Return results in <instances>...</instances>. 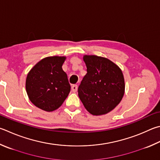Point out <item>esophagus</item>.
<instances>
[{
	"label": "esophagus",
	"instance_id": "34e87169",
	"mask_svg": "<svg viewBox=\"0 0 160 160\" xmlns=\"http://www.w3.org/2000/svg\"><path fill=\"white\" fill-rule=\"evenodd\" d=\"M71 90L72 92H76L78 90V85H73L71 87Z\"/></svg>",
	"mask_w": 160,
	"mask_h": 160
}]
</instances>
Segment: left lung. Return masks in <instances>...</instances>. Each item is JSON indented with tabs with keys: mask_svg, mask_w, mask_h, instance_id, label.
I'll return each instance as SVG.
<instances>
[{
	"mask_svg": "<svg viewBox=\"0 0 160 160\" xmlns=\"http://www.w3.org/2000/svg\"><path fill=\"white\" fill-rule=\"evenodd\" d=\"M87 74L78 87V96L87 110L94 115L111 111L122 98L124 80L121 69L106 58L85 55Z\"/></svg>",
	"mask_w": 160,
	"mask_h": 160,
	"instance_id": "8db88e82",
	"label": "left lung"
}]
</instances>
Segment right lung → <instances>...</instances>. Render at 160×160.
Returning <instances> with one entry per match:
<instances>
[{
  "label": "right lung",
  "instance_id": "1",
  "mask_svg": "<svg viewBox=\"0 0 160 160\" xmlns=\"http://www.w3.org/2000/svg\"><path fill=\"white\" fill-rule=\"evenodd\" d=\"M65 59L64 57H46L28 73L26 89L30 101L38 108L53 111L67 98L71 85L62 68Z\"/></svg>",
  "mask_w": 160,
  "mask_h": 160
}]
</instances>
